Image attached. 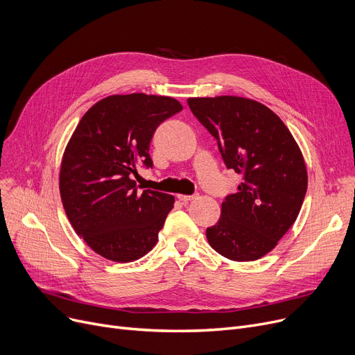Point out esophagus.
Wrapping results in <instances>:
<instances>
[{
	"label": "esophagus",
	"mask_w": 355,
	"mask_h": 355,
	"mask_svg": "<svg viewBox=\"0 0 355 355\" xmlns=\"http://www.w3.org/2000/svg\"><path fill=\"white\" fill-rule=\"evenodd\" d=\"M178 198L182 202H191L195 199V195H178Z\"/></svg>",
	"instance_id": "obj_1"
}]
</instances>
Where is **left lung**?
<instances>
[{"mask_svg":"<svg viewBox=\"0 0 355 355\" xmlns=\"http://www.w3.org/2000/svg\"><path fill=\"white\" fill-rule=\"evenodd\" d=\"M199 123L215 137L228 168L243 175L207 228L209 245L234 261L272 251L295 224L308 189V171L289 128L259 101L243 96L188 98Z\"/></svg>","mask_w":355,"mask_h":355,"instance_id":"left-lung-1","label":"left lung"}]
</instances>
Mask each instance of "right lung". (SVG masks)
Segmentation results:
<instances>
[{
	"label": "right lung",
	"instance_id": "obj_1",
	"mask_svg": "<svg viewBox=\"0 0 355 355\" xmlns=\"http://www.w3.org/2000/svg\"><path fill=\"white\" fill-rule=\"evenodd\" d=\"M182 108L172 96L115 94L80 118L63 151L59 191L73 230L96 254L130 263L156 245L175 196L139 192L132 176L139 164H153L151 137Z\"/></svg>",
	"mask_w": 355,
	"mask_h": 355
}]
</instances>
